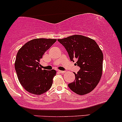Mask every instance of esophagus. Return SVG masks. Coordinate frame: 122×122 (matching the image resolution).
Instances as JSON below:
<instances>
[{
    "label": "esophagus",
    "instance_id": "obj_1",
    "mask_svg": "<svg viewBox=\"0 0 122 122\" xmlns=\"http://www.w3.org/2000/svg\"><path fill=\"white\" fill-rule=\"evenodd\" d=\"M58 72H60V73H61V74H64L66 72L65 71H61V70H59Z\"/></svg>",
    "mask_w": 122,
    "mask_h": 122
}]
</instances>
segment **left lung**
<instances>
[{
    "label": "left lung",
    "instance_id": "8db88e82",
    "mask_svg": "<svg viewBox=\"0 0 122 122\" xmlns=\"http://www.w3.org/2000/svg\"><path fill=\"white\" fill-rule=\"evenodd\" d=\"M65 48L71 61L76 59L80 70L69 88L79 95L89 93L97 85L102 76L103 54L94 40L82 35H73L57 40Z\"/></svg>",
    "mask_w": 122,
    "mask_h": 122
}]
</instances>
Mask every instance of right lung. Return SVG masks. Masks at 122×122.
Masks as SVG:
<instances>
[{
    "mask_svg": "<svg viewBox=\"0 0 122 122\" xmlns=\"http://www.w3.org/2000/svg\"><path fill=\"white\" fill-rule=\"evenodd\" d=\"M56 41V39L31 40L18 52L15 69L18 78L25 89L31 94L40 95L51 87L55 70H42L40 61L43 55Z\"/></svg>",
    "mask_w": 122,
    "mask_h": 122,
    "instance_id": "right-lung-1",
    "label": "right lung"
}]
</instances>
